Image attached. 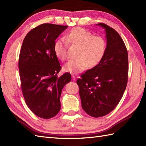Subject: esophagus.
Instances as JSON below:
<instances>
[{"label": "esophagus", "mask_w": 146, "mask_h": 146, "mask_svg": "<svg viewBox=\"0 0 146 146\" xmlns=\"http://www.w3.org/2000/svg\"><path fill=\"white\" fill-rule=\"evenodd\" d=\"M72 79H73V80H74V81H75L76 80V77L74 76V75H73V74H72Z\"/></svg>", "instance_id": "1"}]
</instances>
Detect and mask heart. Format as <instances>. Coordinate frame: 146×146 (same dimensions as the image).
Listing matches in <instances>:
<instances>
[{
    "instance_id": "heart-1",
    "label": "heart",
    "mask_w": 146,
    "mask_h": 146,
    "mask_svg": "<svg viewBox=\"0 0 146 146\" xmlns=\"http://www.w3.org/2000/svg\"><path fill=\"white\" fill-rule=\"evenodd\" d=\"M66 40L62 38L56 40L53 51L58 59L67 58L68 46H78L76 59L71 60L63 67L65 72L79 73L89 66L97 65L103 59L107 49V42L103 36L94 35L92 32L81 27H75L65 35Z\"/></svg>"
}]
</instances>
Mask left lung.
<instances>
[{
    "mask_svg": "<svg viewBox=\"0 0 146 146\" xmlns=\"http://www.w3.org/2000/svg\"><path fill=\"white\" fill-rule=\"evenodd\" d=\"M107 49L103 59L77 80L83 110L94 117L109 114L119 103L127 86L128 54L116 30L103 23Z\"/></svg>",
    "mask_w": 146,
    "mask_h": 146,
    "instance_id": "8db88e82",
    "label": "left lung"
}]
</instances>
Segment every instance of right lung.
Wrapping results in <instances>:
<instances>
[{"mask_svg":"<svg viewBox=\"0 0 146 146\" xmlns=\"http://www.w3.org/2000/svg\"><path fill=\"white\" fill-rule=\"evenodd\" d=\"M66 25L43 23L27 33L19 59L21 88L25 103L37 116L50 119L58 113L60 96L71 74L58 77L60 62L53 51L55 40Z\"/></svg>","mask_w":146,"mask_h":146,"instance_id":"1","label":"right lung"}]
</instances>
